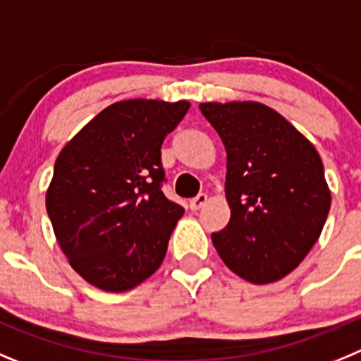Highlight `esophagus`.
<instances>
[{"mask_svg": "<svg viewBox=\"0 0 361 361\" xmlns=\"http://www.w3.org/2000/svg\"><path fill=\"white\" fill-rule=\"evenodd\" d=\"M207 201H209V196H207V194H197L196 197H192V200H190V209L192 210H200L201 207H204V204H207Z\"/></svg>", "mask_w": 361, "mask_h": 361, "instance_id": "1", "label": "esophagus"}]
</instances>
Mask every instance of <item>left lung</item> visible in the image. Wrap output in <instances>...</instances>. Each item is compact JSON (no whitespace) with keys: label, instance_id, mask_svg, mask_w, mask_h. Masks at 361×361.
<instances>
[{"label":"left lung","instance_id":"8db88e82","mask_svg":"<svg viewBox=\"0 0 361 361\" xmlns=\"http://www.w3.org/2000/svg\"><path fill=\"white\" fill-rule=\"evenodd\" d=\"M203 116L226 149L232 216L212 233L219 257L253 284L291 274L322 233L331 192L317 149L259 102H204Z\"/></svg>","mask_w":361,"mask_h":361}]
</instances>
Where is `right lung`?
<instances>
[{
	"label": "right lung",
	"instance_id": "add662e5",
	"mask_svg": "<svg viewBox=\"0 0 361 361\" xmlns=\"http://www.w3.org/2000/svg\"><path fill=\"white\" fill-rule=\"evenodd\" d=\"M188 108L187 100L115 102L55 160L48 217L71 268L99 290H133L164 261L185 210L161 192V144Z\"/></svg>",
	"mask_w": 361,
	"mask_h": 361
}]
</instances>
